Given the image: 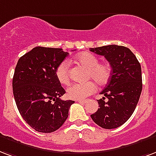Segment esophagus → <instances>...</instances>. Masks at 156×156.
Masks as SVG:
<instances>
[{"mask_svg": "<svg viewBox=\"0 0 156 156\" xmlns=\"http://www.w3.org/2000/svg\"><path fill=\"white\" fill-rule=\"evenodd\" d=\"M80 104H86L87 103V101H78Z\"/></svg>", "mask_w": 156, "mask_h": 156, "instance_id": "esophagus-1", "label": "esophagus"}]
</instances>
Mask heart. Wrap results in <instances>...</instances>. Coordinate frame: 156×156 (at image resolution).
<instances>
[{
	"instance_id": "heart-1",
	"label": "heart",
	"mask_w": 156,
	"mask_h": 156,
	"mask_svg": "<svg viewBox=\"0 0 156 156\" xmlns=\"http://www.w3.org/2000/svg\"><path fill=\"white\" fill-rule=\"evenodd\" d=\"M75 60L87 69V78H91L98 86L105 85L110 80L111 67L108 63H99V59L90 52H82L75 56ZM55 77L63 85L69 83V64L64 60L55 69ZM96 86L93 82L73 83L67 89V96L73 100H83L93 93Z\"/></svg>"
}]
</instances>
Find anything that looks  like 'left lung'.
<instances>
[{
  "label": "left lung",
  "instance_id": "1",
  "mask_svg": "<svg viewBox=\"0 0 156 156\" xmlns=\"http://www.w3.org/2000/svg\"><path fill=\"white\" fill-rule=\"evenodd\" d=\"M90 51L105 56L112 69L108 84L101 92L108 101H104L105 97L98 100L100 108L91 118L105 129L119 128L131 117L138 103L142 90L141 65L125 46L109 45Z\"/></svg>",
  "mask_w": 156,
  "mask_h": 156
}]
</instances>
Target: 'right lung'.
<instances>
[{
  "label": "right lung",
  "mask_w": 156,
  "mask_h": 156,
  "mask_svg": "<svg viewBox=\"0 0 156 156\" xmlns=\"http://www.w3.org/2000/svg\"><path fill=\"white\" fill-rule=\"evenodd\" d=\"M69 53L60 48L37 46L18 60L13 77V93L23 119L40 133L59 129L69 116L73 101H63L65 89L55 69Z\"/></svg>",
  "instance_id": "1"
}]
</instances>
